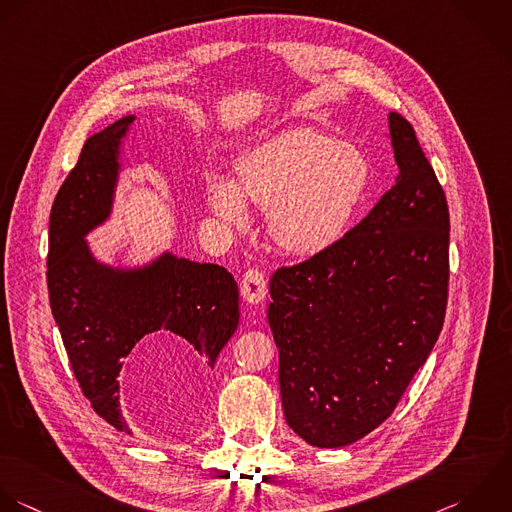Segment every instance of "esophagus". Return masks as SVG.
I'll return each mask as SVG.
<instances>
[{
	"label": "esophagus",
	"instance_id": "34e87169",
	"mask_svg": "<svg viewBox=\"0 0 512 512\" xmlns=\"http://www.w3.org/2000/svg\"><path fill=\"white\" fill-rule=\"evenodd\" d=\"M267 295V279L261 271L257 269H249L243 279H241V297L251 303V305H257L265 299Z\"/></svg>",
	"mask_w": 512,
	"mask_h": 512
}]
</instances>
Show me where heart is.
Wrapping results in <instances>:
<instances>
[{
    "mask_svg": "<svg viewBox=\"0 0 512 512\" xmlns=\"http://www.w3.org/2000/svg\"><path fill=\"white\" fill-rule=\"evenodd\" d=\"M371 163L361 149L317 129L283 131L237 163V185L207 179L211 211L235 229L251 223L247 203L269 211V235L291 255L335 245L367 193Z\"/></svg>",
    "mask_w": 512,
    "mask_h": 512,
    "instance_id": "b5f03b06",
    "label": "heart"
}]
</instances>
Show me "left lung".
Masks as SVG:
<instances>
[{
  "instance_id": "8db88e82",
  "label": "left lung",
  "mask_w": 512,
  "mask_h": 512,
  "mask_svg": "<svg viewBox=\"0 0 512 512\" xmlns=\"http://www.w3.org/2000/svg\"><path fill=\"white\" fill-rule=\"evenodd\" d=\"M399 175L335 245L269 283L287 425L337 449L395 411L431 355L449 291V207L413 125L389 113Z\"/></svg>"
}]
</instances>
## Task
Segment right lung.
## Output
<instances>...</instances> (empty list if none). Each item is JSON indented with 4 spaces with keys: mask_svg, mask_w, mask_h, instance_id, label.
<instances>
[{
    "mask_svg": "<svg viewBox=\"0 0 512 512\" xmlns=\"http://www.w3.org/2000/svg\"><path fill=\"white\" fill-rule=\"evenodd\" d=\"M135 115L91 135L59 187L49 215L47 289L73 375L93 411L129 433L119 407V371L151 333L185 339L209 369L239 325V289L213 263L165 251L141 267H113L85 235L103 225L121 171V141Z\"/></svg>",
    "mask_w": 512,
    "mask_h": 512,
    "instance_id": "right-lung-1",
    "label": "right lung"
}]
</instances>
